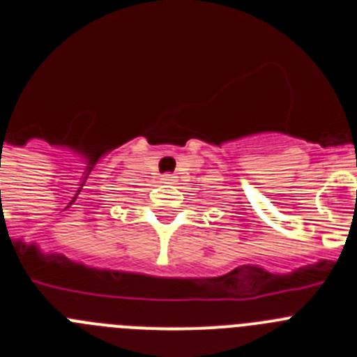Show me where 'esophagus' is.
<instances>
[{"mask_svg": "<svg viewBox=\"0 0 357 357\" xmlns=\"http://www.w3.org/2000/svg\"><path fill=\"white\" fill-rule=\"evenodd\" d=\"M175 178H176L175 175H172V173H166V175H162V178H160V181H162L164 184H173V182H175Z\"/></svg>", "mask_w": 357, "mask_h": 357, "instance_id": "esophagus-1", "label": "esophagus"}]
</instances>
